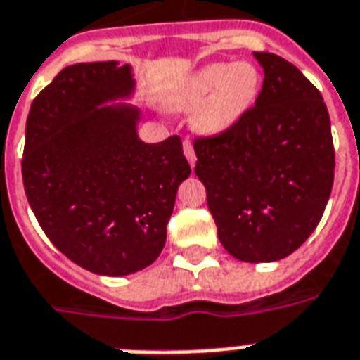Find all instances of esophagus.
<instances>
[{
  "mask_svg": "<svg viewBox=\"0 0 360 360\" xmlns=\"http://www.w3.org/2000/svg\"><path fill=\"white\" fill-rule=\"evenodd\" d=\"M183 150H185V156H186V160H188V164L194 166V164H196V153H194V147H192V143L188 141V139L183 141Z\"/></svg>",
  "mask_w": 360,
  "mask_h": 360,
  "instance_id": "obj_1",
  "label": "esophagus"
}]
</instances>
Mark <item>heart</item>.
Listing matches in <instances>:
<instances>
[{"label": "heart", "instance_id": "b5f03b06", "mask_svg": "<svg viewBox=\"0 0 360 360\" xmlns=\"http://www.w3.org/2000/svg\"><path fill=\"white\" fill-rule=\"evenodd\" d=\"M259 92V71L249 62H213L186 75L174 92L168 105L174 111L192 109V126L200 134H221L236 124L253 105Z\"/></svg>", "mask_w": 360, "mask_h": 360}]
</instances>
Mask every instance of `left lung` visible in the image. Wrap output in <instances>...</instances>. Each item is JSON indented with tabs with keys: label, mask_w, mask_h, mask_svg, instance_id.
I'll return each instance as SVG.
<instances>
[{
	"label": "left lung",
	"mask_w": 360,
	"mask_h": 360,
	"mask_svg": "<svg viewBox=\"0 0 360 360\" xmlns=\"http://www.w3.org/2000/svg\"><path fill=\"white\" fill-rule=\"evenodd\" d=\"M253 54L264 70L255 107L223 134L194 141V174L224 249L243 262H274L319 224L333 191L334 145L319 90L281 56Z\"/></svg>",
	"instance_id": "1"
}]
</instances>
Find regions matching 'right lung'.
Returning <instances> with one entry per match:
<instances>
[{
    "mask_svg": "<svg viewBox=\"0 0 360 360\" xmlns=\"http://www.w3.org/2000/svg\"><path fill=\"white\" fill-rule=\"evenodd\" d=\"M131 65L73 64L35 98L22 179L37 223L84 270L120 278L153 264L177 188L191 175L179 136L145 143ZM111 103V106H107Z\"/></svg>",
    "mask_w": 360,
    "mask_h": 360,
    "instance_id": "add662e5",
    "label": "right lung"
}]
</instances>
